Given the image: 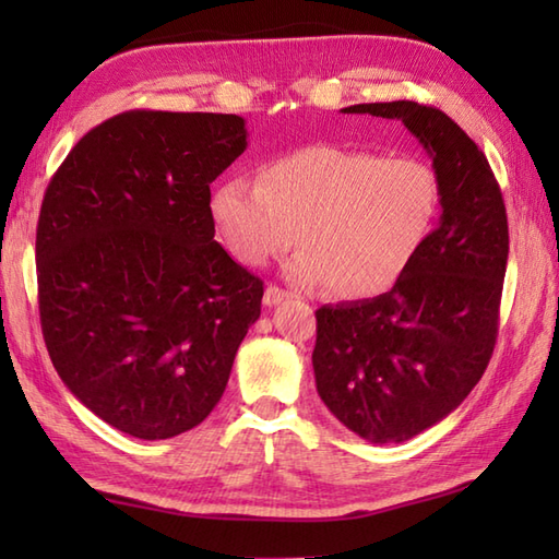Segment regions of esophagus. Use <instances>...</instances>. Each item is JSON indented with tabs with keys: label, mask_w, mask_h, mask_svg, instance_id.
<instances>
[{
	"label": "esophagus",
	"mask_w": 559,
	"mask_h": 559,
	"mask_svg": "<svg viewBox=\"0 0 559 559\" xmlns=\"http://www.w3.org/2000/svg\"><path fill=\"white\" fill-rule=\"evenodd\" d=\"M290 298V293H286V290H281L278 286H269L266 290H264V305L266 307H273V305H281L283 300H288Z\"/></svg>",
	"instance_id": "esophagus-1"
}]
</instances>
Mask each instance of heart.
Returning <instances> with one entry per match:
<instances>
[{"label":"heart","mask_w":559,"mask_h":559,"mask_svg":"<svg viewBox=\"0 0 559 559\" xmlns=\"http://www.w3.org/2000/svg\"><path fill=\"white\" fill-rule=\"evenodd\" d=\"M439 177L418 158L329 144L273 158L261 180L230 177L211 192V218L228 252L261 266L305 245L286 273L298 286L367 298L394 286L430 235Z\"/></svg>","instance_id":"heart-1"}]
</instances>
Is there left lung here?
Wrapping results in <instances>:
<instances>
[{
  "instance_id": "left-lung-1",
  "label": "left lung",
  "mask_w": 559,
  "mask_h": 559,
  "mask_svg": "<svg viewBox=\"0 0 559 559\" xmlns=\"http://www.w3.org/2000/svg\"><path fill=\"white\" fill-rule=\"evenodd\" d=\"M341 112L406 124L430 156L442 194L437 228L394 286L317 310L319 396L367 442L399 444L459 408L490 362L509 254L507 211L485 153L442 110L394 100Z\"/></svg>"
}]
</instances>
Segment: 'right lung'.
<instances>
[{
  "label": "right lung",
  "mask_w": 559,
  "mask_h": 559,
  "mask_svg": "<svg viewBox=\"0 0 559 559\" xmlns=\"http://www.w3.org/2000/svg\"><path fill=\"white\" fill-rule=\"evenodd\" d=\"M245 148L237 115L129 110L91 129L47 185L45 346L71 394L120 432L197 427L261 314L264 283L213 240L209 209Z\"/></svg>",
  "instance_id": "obj_1"
}]
</instances>
